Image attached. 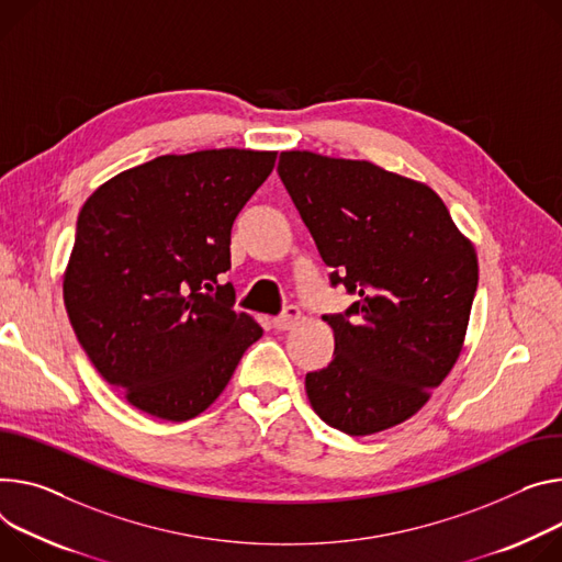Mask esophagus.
<instances>
[{"label": "esophagus", "instance_id": "obj_1", "mask_svg": "<svg viewBox=\"0 0 562 562\" xmlns=\"http://www.w3.org/2000/svg\"><path fill=\"white\" fill-rule=\"evenodd\" d=\"M300 310L295 307V304H289V307H284V312L280 314V316H276L273 318V327L278 329V331H284V329H291L297 321H300Z\"/></svg>", "mask_w": 562, "mask_h": 562}]
</instances>
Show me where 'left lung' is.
Instances as JSON below:
<instances>
[{"mask_svg": "<svg viewBox=\"0 0 562 562\" xmlns=\"http://www.w3.org/2000/svg\"><path fill=\"white\" fill-rule=\"evenodd\" d=\"M278 175L331 286L359 295L325 316L334 359L304 379L316 415L363 437L417 415L462 351L477 252L426 183L370 161L282 151Z\"/></svg>", "mask_w": 562, "mask_h": 562, "instance_id": "8db88e82", "label": "left lung"}]
</instances>
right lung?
Listing matches in <instances>:
<instances>
[{"label":"right lung","instance_id":"1","mask_svg":"<svg viewBox=\"0 0 562 562\" xmlns=\"http://www.w3.org/2000/svg\"><path fill=\"white\" fill-rule=\"evenodd\" d=\"M278 151L166 155L100 186L78 215L65 307L89 361L166 422L201 415L262 336L233 310L231 231Z\"/></svg>","mask_w":562,"mask_h":562}]
</instances>
